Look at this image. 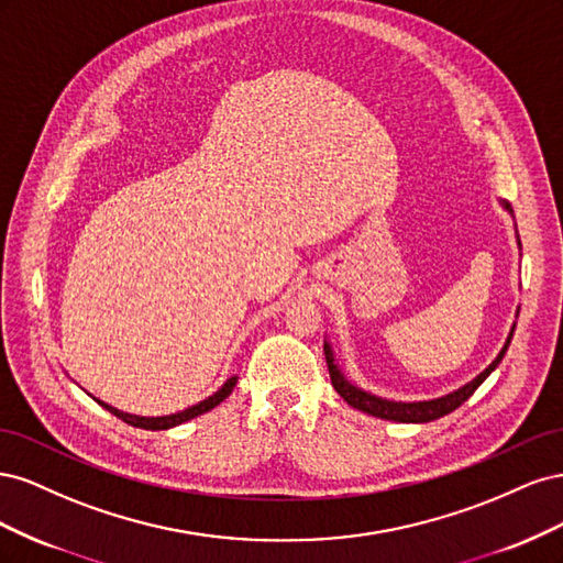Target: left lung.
<instances>
[{"instance_id": "8db88e82", "label": "left lung", "mask_w": 563, "mask_h": 563, "mask_svg": "<svg viewBox=\"0 0 563 563\" xmlns=\"http://www.w3.org/2000/svg\"><path fill=\"white\" fill-rule=\"evenodd\" d=\"M505 209H509V203L505 201ZM512 335H515V329L509 331L507 335V343L505 347L500 350V354L496 356V362H493L484 373H479L472 383L463 385L460 389L451 391V395L446 397H439V399H432V401H413V404H404V401H387V399H380V397H373L368 395V391L354 387L352 383H347L343 378V373L338 371L335 366V360H333V350L331 345L323 340V354H327V364H329V376H331V383L335 387V391L340 397H343L350 406L360 408V411L368 413V416H376V418H383V420H397V422H430V420H437L441 416H449L451 411H455V408L460 404H465L472 395L474 389L479 387L488 376L490 371H496V366L503 362V356L509 347V343H512Z\"/></svg>"}]
</instances>
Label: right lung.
<instances>
[{
    "mask_svg": "<svg viewBox=\"0 0 563 563\" xmlns=\"http://www.w3.org/2000/svg\"><path fill=\"white\" fill-rule=\"evenodd\" d=\"M234 385H236V378H230L223 387H220V389L216 391L213 397L199 401V404H197V406H192V408H185V411H180V413H174V416H162V418L131 416V413L117 411V408H112V406H108V404H103V401H98V404H100V406H106L110 413H114L117 418H122L126 424H133V428H141V430H168V428H176V424H180V422H185V420H192V418H197V416H201V413L211 411L213 406H218L220 401L230 397V391L234 389Z\"/></svg>",
    "mask_w": 563,
    "mask_h": 563,
    "instance_id": "obj_1",
    "label": "right lung"
}]
</instances>
